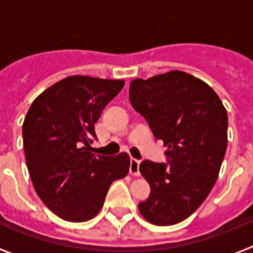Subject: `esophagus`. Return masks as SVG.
<instances>
[{
  "label": "esophagus",
  "instance_id": "esophagus-1",
  "mask_svg": "<svg viewBox=\"0 0 253 253\" xmlns=\"http://www.w3.org/2000/svg\"><path fill=\"white\" fill-rule=\"evenodd\" d=\"M129 172H130V175L133 176H139V161L131 158L130 166H129Z\"/></svg>",
  "mask_w": 253,
  "mask_h": 253
}]
</instances>
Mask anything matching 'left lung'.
<instances>
[{
  "mask_svg": "<svg viewBox=\"0 0 253 253\" xmlns=\"http://www.w3.org/2000/svg\"><path fill=\"white\" fill-rule=\"evenodd\" d=\"M129 99L167 147L166 163L143 161L151 194L138 208L156 225L189 218L213 189L227 149L228 116L215 91L181 71L135 78Z\"/></svg>",
  "mask_w": 253,
  "mask_h": 253,
  "instance_id": "obj_1",
  "label": "left lung"
}]
</instances>
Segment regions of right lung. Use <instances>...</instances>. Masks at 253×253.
<instances>
[{
    "label": "right lung",
    "mask_w": 253,
    "mask_h": 253,
    "mask_svg": "<svg viewBox=\"0 0 253 253\" xmlns=\"http://www.w3.org/2000/svg\"><path fill=\"white\" fill-rule=\"evenodd\" d=\"M123 87L122 80L71 76L40 93L26 114L22 137L31 181L42 202L64 220L92 219L110 185L128 173L126 153L90 152L95 123Z\"/></svg>",
    "instance_id": "right-lung-1"
}]
</instances>
